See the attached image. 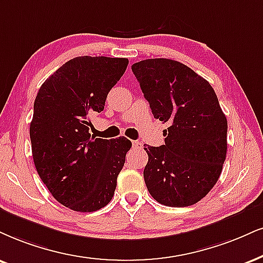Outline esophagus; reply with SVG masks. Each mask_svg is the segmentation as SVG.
<instances>
[{"mask_svg": "<svg viewBox=\"0 0 263 263\" xmlns=\"http://www.w3.org/2000/svg\"><path fill=\"white\" fill-rule=\"evenodd\" d=\"M132 142H133V146H134V147H138V148L142 147L141 142H139V141H132Z\"/></svg>", "mask_w": 263, "mask_h": 263, "instance_id": "esophagus-1", "label": "esophagus"}]
</instances>
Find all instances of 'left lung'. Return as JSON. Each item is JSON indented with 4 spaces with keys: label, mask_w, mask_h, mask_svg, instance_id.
Here are the masks:
<instances>
[{
    "label": "left lung",
    "mask_w": 263,
    "mask_h": 263,
    "mask_svg": "<svg viewBox=\"0 0 263 263\" xmlns=\"http://www.w3.org/2000/svg\"><path fill=\"white\" fill-rule=\"evenodd\" d=\"M152 115L168 123L164 145L147 146L144 179L157 202L185 207L203 199L222 173L228 123L210 83L168 58L132 66Z\"/></svg>",
    "instance_id": "obj_1"
}]
</instances>
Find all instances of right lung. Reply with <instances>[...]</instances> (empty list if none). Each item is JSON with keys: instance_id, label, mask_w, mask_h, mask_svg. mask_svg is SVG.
<instances>
[{"instance_id": "1", "label": "right lung", "mask_w": 263, "mask_h": 263, "mask_svg": "<svg viewBox=\"0 0 263 263\" xmlns=\"http://www.w3.org/2000/svg\"><path fill=\"white\" fill-rule=\"evenodd\" d=\"M128 63L126 58L76 57L48 77L35 99V168L54 199L77 212H93L112 200L132 147L124 137L107 140L89 133L90 116L103 111Z\"/></svg>"}]
</instances>
